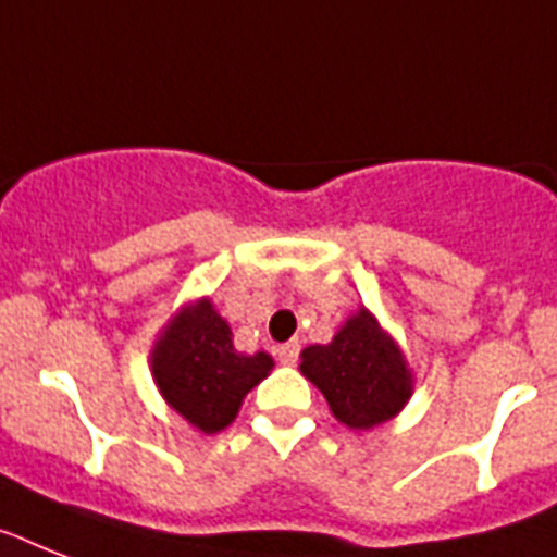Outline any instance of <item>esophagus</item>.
<instances>
[{
    "instance_id": "1",
    "label": "esophagus",
    "mask_w": 557,
    "mask_h": 557,
    "mask_svg": "<svg viewBox=\"0 0 557 557\" xmlns=\"http://www.w3.org/2000/svg\"><path fill=\"white\" fill-rule=\"evenodd\" d=\"M297 355H300V343H297V341L283 343V346H277V360L283 366H294V363H297Z\"/></svg>"
}]
</instances>
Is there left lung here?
<instances>
[{
  "mask_svg": "<svg viewBox=\"0 0 557 557\" xmlns=\"http://www.w3.org/2000/svg\"><path fill=\"white\" fill-rule=\"evenodd\" d=\"M300 372L323 392L334 418L355 432L397 418L414 392L404 349L366 306L346 318L332 341L300 351Z\"/></svg>",
  "mask_w": 557,
  "mask_h": 557,
  "instance_id": "obj_1",
  "label": "left lung"
}]
</instances>
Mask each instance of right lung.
I'll list each match as a JSON object with an SVG mask.
<instances>
[{"mask_svg": "<svg viewBox=\"0 0 557 557\" xmlns=\"http://www.w3.org/2000/svg\"><path fill=\"white\" fill-rule=\"evenodd\" d=\"M274 369L265 351L234 349L228 320L211 297H197L171 314L151 349V374L162 400L202 435L232 426L243 397Z\"/></svg>", "mask_w": 557, "mask_h": 557, "instance_id": "1", "label": "right lung"}]
</instances>
